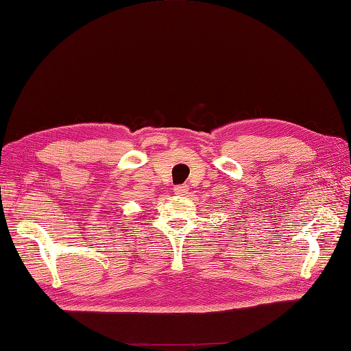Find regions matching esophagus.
Returning a JSON list of instances; mask_svg holds the SVG:
<instances>
[{"instance_id":"1","label":"esophagus","mask_w":351,"mask_h":351,"mask_svg":"<svg viewBox=\"0 0 351 351\" xmlns=\"http://www.w3.org/2000/svg\"><path fill=\"white\" fill-rule=\"evenodd\" d=\"M187 190H189V187L185 184L175 185V189H173V191H175L176 195H185V193H187Z\"/></svg>"}]
</instances>
